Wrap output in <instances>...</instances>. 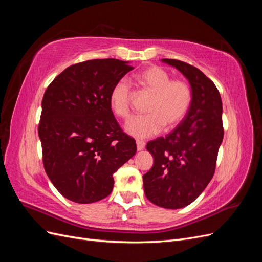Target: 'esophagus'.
<instances>
[{
  "mask_svg": "<svg viewBox=\"0 0 262 262\" xmlns=\"http://www.w3.org/2000/svg\"><path fill=\"white\" fill-rule=\"evenodd\" d=\"M145 147V143L143 141H141V140H137V148H138V150H142Z\"/></svg>",
  "mask_w": 262,
  "mask_h": 262,
  "instance_id": "34e87169",
  "label": "esophagus"
}]
</instances>
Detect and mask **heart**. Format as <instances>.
I'll return each mask as SVG.
<instances>
[{
  "label": "heart",
  "instance_id": "heart-1",
  "mask_svg": "<svg viewBox=\"0 0 262 262\" xmlns=\"http://www.w3.org/2000/svg\"><path fill=\"white\" fill-rule=\"evenodd\" d=\"M134 81L144 92L152 95L145 112L147 115L134 117L126 123L125 130L132 137L146 139L160 133L164 126L175 128L192 104V91L184 80H171L165 69L150 66L134 75ZM132 92L129 83L119 80L110 92L109 102L114 114L126 120L131 116Z\"/></svg>",
  "mask_w": 262,
  "mask_h": 262
}]
</instances>
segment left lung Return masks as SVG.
Wrapping results in <instances>:
<instances>
[{
	"instance_id": "obj_1",
	"label": "left lung",
	"mask_w": 262,
	"mask_h": 262,
	"mask_svg": "<svg viewBox=\"0 0 262 262\" xmlns=\"http://www.w3.org/2000/svg\"><path fill=\"white\" fill-rule=\"evenodd\" d=\"M162 61L187 77L192 104L170 133L146 144L154 164L143 176V186L152 203L165 209H180L202 193L215 171L224 137L223 108L216 86L199 69L179 60Z\"/></svg>"
}]
</instances>
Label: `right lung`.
Masks as SVG:
<instances>
[{
	"label": "right lung",
	"mask_w": 262,
	"mask_h": 262,
	"mask_svg": "<svg viewBox=\"0 0 262 262\" xmlns=\"http://www.w3.org/2000/svg\"><path fill=\"white\" fill-rule=\"evenodd\" d=\"M128 62L95 59L67 68L46 90L38 126L45 170L58 191L93 203L113 191L114 172L137 152L110 107L114 85Z\"/></svg>",
	"instance_id": "1"
}]
</instances>
